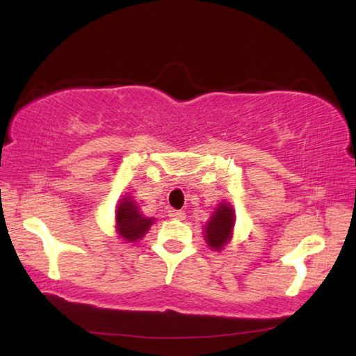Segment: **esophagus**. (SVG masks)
I'll use <instances>...</instances> for the list:
<instances>
[{"label": "esophagus", "mask_w": 356, "mask_h": 356, "mask_svg": "<svg viewBox=\"0 0 356 356\" xmlns=\"http://www.w3.org/2000/svg\"><path fill=\"white\" fill-rule=\"evenodd\" d=\"M168 216H170L171 220H177V221L185 220V213L182 210H170V212H168Z\"/></svg>", "instance_id": "obj_1"}]
</instances>
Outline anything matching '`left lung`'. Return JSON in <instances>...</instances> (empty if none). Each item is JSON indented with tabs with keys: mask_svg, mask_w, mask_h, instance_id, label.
Returning a JSON list of instances; mask_svg holds the SVG:
<instances>
[{
	"mask_svg": "<svg viewBox=\"0 0 356 356\" xmlns=\"http://www.w3.org/2000/svg\"><path fill=\"white\" fill-rule=\"evenodd\" d=\"M234 226H236V210L231 202L221 201L215 207L213 213L204 225V240L210 250L222 251L229 245L234 236Z\"/></svg>",
	"mask_w": 356,
	"mask_h": 356,
	"instance_id": "obj_1",
	"label": "left lung"
}]
</instances>
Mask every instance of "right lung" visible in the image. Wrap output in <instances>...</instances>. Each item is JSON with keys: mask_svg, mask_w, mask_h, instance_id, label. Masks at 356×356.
<instances>
[{"mask_svg": "<svg viewBox=\"0 0 356 356\" xmlns=\"http://www.w3.org/2000/svg\"><path fill=\"white\" fill-rule=\"evenodd\" d=\"M114 221H116L114 227H116L118 237L127 243H136L146 236L150 226L155 222V218L144 215L136 200L130 195H124L116 204Z\"/></svg>", "mask_w": 356, "mask_h": 356, "instance_id": "add662e5", "label": "right lung"}]
</instances>
